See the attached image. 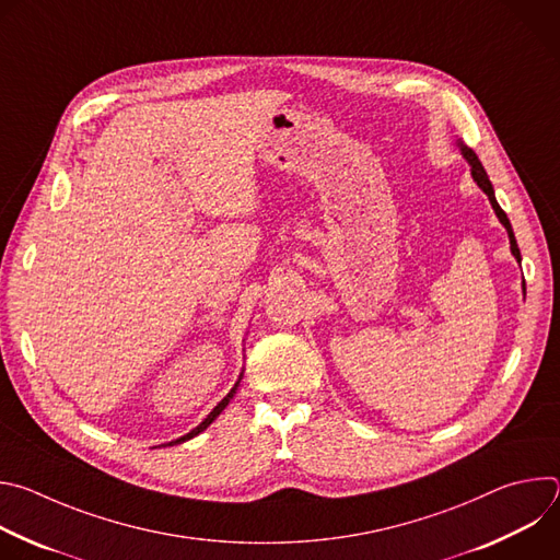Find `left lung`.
Returning <instances> with one entry per match:
<instances>
[{"label": "left lung", "mask_w": 560, "mask_h": 560, "mask_svg": "<svg viewBox=\"0 0 560 560\" xmlns=\"http://www.w3.org/2000/svg\"><path fill=\"white\" fill-rule=\"evenodd\" d=\"M458 148H460V154L467 159V164H469V168H471V177H474L476 186L481 188V190L488 195V199H490V203H492V208H494V212H497L499 221L505 225L508 236H510V248H512V255H514V257H516V261L521 264V250H518V246H516V236H514V232H512V223H510L508 214L503 212V208L499 206V201H497V197H494V188H492V182H490V177H488V173H486L483 164L478 162L476 152H474L471 148H467L463 141H458Z\"/></svg>", "instance_id": "8db88e82"}]
</instances>
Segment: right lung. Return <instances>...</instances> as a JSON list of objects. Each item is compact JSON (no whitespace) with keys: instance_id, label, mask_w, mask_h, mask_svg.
<instances>
[{"instance_id":"add662e5","label":"right lung","mask_w":560,"mask_h":560,"mask_svg":"<svg viewBox=\"0 0 560 560\" xmlns=\"http://www.w3.org/2000/svg\"><path fill=\"white\" fill-rule=\"evenodd\" d=\"M242 378H244V372L238 374V378H236L234 387H232V389H230V392H228V394L221 398V401L214 406V410H212V412H210V415H208V417H206V419H203V421H201V423H199L195 430H190V432H188V434H184L182 439H177V441H171V443H166V445H173V443H184V441H188V439L197 436L199 432H203V430H206V428H208V425H210V423H212V421H214V419H217V417H219V415L225 410V406L230 404V398L236 394V387H238V383H242ZM166 445H164V447H166Z\"/></svg>"}]
</instances>
